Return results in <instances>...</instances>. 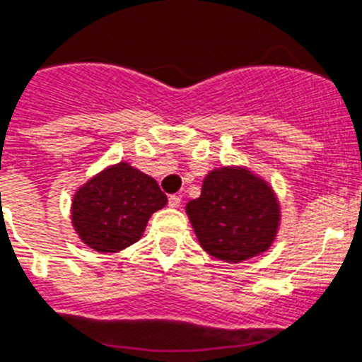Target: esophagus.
<instances>
[{
    "label": "esophagus",
    "instance_id": "1",
    "mask_svg": "<svg viewBox=\"0 0 362 362\" xmlns=\"http://www.w3.org/2000/svg\"><path fill=\"white\" fill-rule=\"evenodd\" d=\"M180 204H182V197L180 195L169 197V206H171V208H178Z\"/></svg>",
    "mask_w": 362,
    "mask_h": 362
}]
</instances>
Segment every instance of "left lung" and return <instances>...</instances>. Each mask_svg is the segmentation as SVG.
<instances>
[{"mask_svg":"<svg viewBox=\"0 0 362 362\" xmlns=\"http://www.w3.org/2000/svg\"><path fill=\"white\" fill-rule=\"evenodd\" d=\"M186 214L200 247L226 263H241L269 250L281 223L276 191L247 165L209 171L199 199L186 204Z\"/></svg>","mask_w":362,"mask_h":362,"instance_id":"left-lung-1","label":"left lung"}]
</instances>
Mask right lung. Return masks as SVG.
I'll return each mask as SVG.
<instances>
[{
	"label": "right lung",
	"instance_id": "add662e5",
	"mask_svg": "<svg viewBox=\"0 0 362 362\" xmlns=\"http://www.w3.org/2000/svg\"><path fill=\"white\" fill-rule=\"evenodd\" d=\"M165 204L167 197L153 176L119 162L75 191L71 224L86 247L112 254L138 243L151 215Z\"/></svg>",
	"mask_w": 362,
	"mask_h": 362
}]
</instances>
